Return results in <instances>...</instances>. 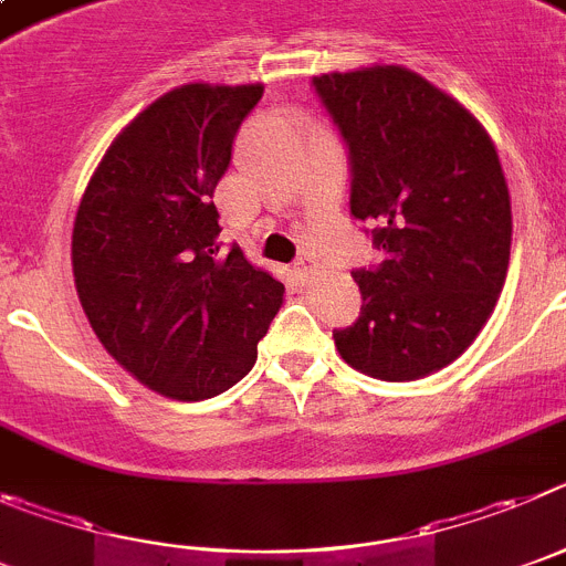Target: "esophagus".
Returning a JSON list of instances; mask_svg holds the SVG:
<instances>
[{
	"instance_id": "esophagus-1",
	"label": "esophagus",
	"mask_w": 566,
	"mask_h": 566,
	"mask_svg": "<svg viewBox=\"0 0 566 566\" xmlns=\"http://www.w3.org/2000/svg\"><path fill=\"white\" fill-rule=\"evenodd\" d=\"M295 273H302V276H310V273L315 271V268H318V259L313 256V253H304L302 259H295Z\"/></svg>"
}]
</instances>
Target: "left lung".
<instances>
[{"label":"left lung","mask_w":566,"mask_h":566,"mask_svg":"<svg viewBox=\"0 0 566 566\" xmlns=\"http://www.w3.org/2000/svg\"><path fill=\"white\" fill-rule=\"evenodd\" d=\"M313 86L349 149V211L386 253L353 273L364 304L335 346L369 378H426L473 344L505 284L513 217L496 146L460 101L397 64Z\"/></svg>","instance_id":"obj_1"}]
</instances>
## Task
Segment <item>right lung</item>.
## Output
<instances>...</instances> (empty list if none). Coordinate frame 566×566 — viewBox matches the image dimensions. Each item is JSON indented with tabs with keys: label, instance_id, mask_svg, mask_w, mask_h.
I'll return each mask as SVG.
<instances>
[{
	"label": "right lung",
	"instance_id": "1",
	"mask_svg": "<svg viewBox=\"0 0 566 566\" xmlns=\"http://www.w3.org/2000/svg\"><path fill=\"white\" fill-rule=\"evenodd\" d=\"M262 84H182L120 132L81 197L73 276L90 327L132 378L206 400L256 364L284 284L220 253L213 188Z\"/></svg>",
	"mask_w": 566,
	"mask_h": 566
}]
</instances>
